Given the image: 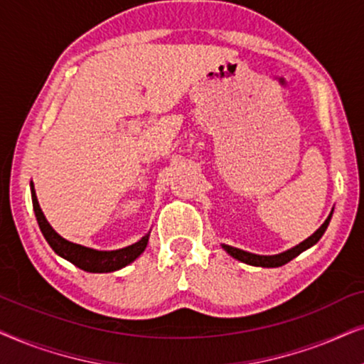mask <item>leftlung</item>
Returning a JSON list of instances; mask_svg holds the SVG:
<instances>
[{
    "label": "left lung",
    "mask_w": 364,
    "mask_h": 364,
    "mask_svg": "<svg viewBox=\"0 0 364 364\" xmlns=\"http://www.w3.org/2000/svg\"><path fill=\"white\" fill-rule=\"evenodd\" d=\"M331 215L333 211L329 213V216L326 218V221L323 223L321 226L318 228L316 231L313 232L311 236H309L308 240H304L303 243H299L294 246V248L284 251V253H279V255H273V256H261V255H253V253H248V251H243V250H238V248H232V246H228V245H223V248L230 256H232L235 259L241 261V263H246V264H251V266H261V268H278V266H283L287 264L288 261H291L293 258H296L299 253H303L304 250L311 248L313 245H316L319 238L323 236V232L326 231V228L329 225V220H331Z\"/></svg>",
    "instance_id": "1"
}]
</instances>
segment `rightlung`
<instances>
[{
  "label": "right lung",
  "mask_w": 364,
  "mask_h": 364,
  "mask_svg": "<svg viewBox=\"0 0 364 364\" xmlns=\"http://www.w3.org/2000/svg\"><path fill=\"white\" fill-rule=\"evenodd\" d=\"M31 200H33V210H35V215H36V221L38 225H40V230L43 232V236H45V240L48 241V245L51 246L53 251H55L58 256H61V258L70 261V263L77 266L80 269L88 271V273H109V271L121 269L124 268V266H128L129 263H133V261L143 253L144 248H146L149 235L143 236L138 243L126 246V248H121V250H113V251H98V250L86 248V246L71 243V241H68L63 238V236L58 235V232L51 228L50 223H48L45 215H43L33 183H31Z\"/></svg>",
  "instance_id": "1"
}]
</instances>
